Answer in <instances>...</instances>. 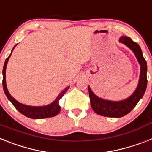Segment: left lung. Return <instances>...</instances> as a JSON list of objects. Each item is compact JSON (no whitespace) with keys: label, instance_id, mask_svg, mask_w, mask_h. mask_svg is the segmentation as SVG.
Listing matches in <instances>:
<instances>
[{"label":"left lung","instance_id":"left-lung-1","mask_svg":"<svg viewBox=\"0 0 152 152\" xmlns=\"http://www.w3.org/2000/svg\"><path fill=\"white\" fill-rule=\"evenodd\" d=\"M120 42L124 43L128 48H131L137 57L141 66L140 80L138 86L134 93L130 97L127 98V100L118 102L108 101L100 99L94 95L90 88L88 87L92 109L97 114L104 117H121L130 113L135 106L137 105L139 100L142 98L147 87V62L143 57L140 46L137 43L131 40L129 37H121L120 39Z\"/></svg>","mask_w":152,"mask_h":152}]
</instances>
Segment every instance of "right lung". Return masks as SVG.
Masks as SVG:
<instances>
[{
  "label": "right lung",
  "mask_w": 152,
  "mask_h": 152,
  "mask_svg": "<svg viewBox=\"0 0 152 152\" xmlns=\"http://www.w3.org/2000/svg\"><path fill=\"white\" fill-rule=\"evenodd\" d=\"M14 47V48H15ZM14 49V48H13ZM12 49V50H13ZM11 53L10 54L8 57L6 58L5 60L4 65L3 68V88L4 91L5 95L7 96V99L12 103L15 107L21 113H22L23 115L26 116V117H29V118H32V119H42V118H48V117H54V116L57 115L59 111H60L61 107L59 106V100L63 96L67 90L69 89L68 87H66L64 90H62L60 93V94L58 96V97L56 99L53 103L45 107H30V106L24 105L15 100L11 95L9 94V92L7 91V86H6V80H5V70H6V66H7V61H8L9 58L11 56Z\"/></svg>",
  "instance_id": "obj_1"
}]
</instances>
